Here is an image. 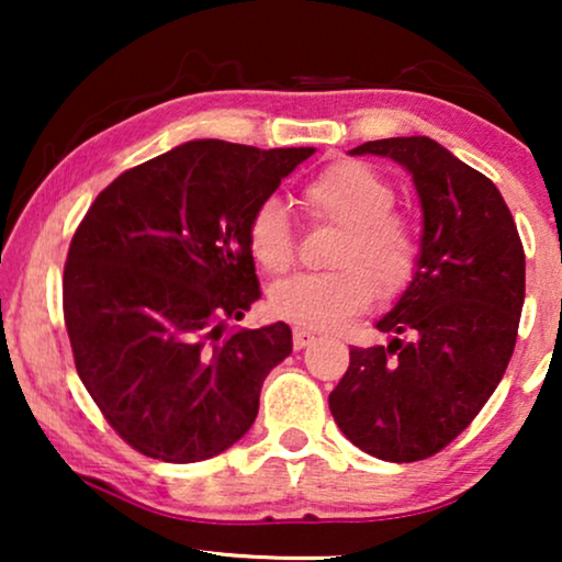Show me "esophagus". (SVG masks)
<instances>
[{"instance_id":"esophagus-1","label":"esophagus","mask_w":562,"mask_h":562,"mask_svg":"<svg viewBox=\"0 0 562 562\" xmlns=\"http://www.w3.org/2000/svg\"><path fill=\"white\" fill-rule=\"evenodd\" d=\"M312 340H314V335L310 333V329H304V327H294V348H296V350L306 348V345H310Z\"/></svg>"}]
</instances>
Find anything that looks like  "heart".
<instances>
[{
    "label": "heart",
    "instance_id": "b5f03b06",
    "mask_svg": "<svg viewBox=\"0 0 562 562\" xmlns=\"http://www.w3.org/2000/svg\"><path fill=\"white\" fill-rule=\"evenodd\" d=\"M394 187L360 160H337L306 181L302 202L314 220L333 222L340 235L329 250L333 271L299 273L271 289V310L314 329H335L356 317L373 294L394 299L409 286L419 263V240L396 214ZM250 256L279 276L294 263L296 245L289 214L276 199L258 204L248 222Z\"/></svg>",
    "mask_w": 562,
    "mask_h": 562
}]
</instances>
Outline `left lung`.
I'll list each match as a JSON object with an SVG mask.
<instances>
[{
  "instance_id": "obj_1",
  "label": "left lung",
  "mask_w": 562,
  "mask_h": 562,
  "mask_svg": "<svg viewBox=\"0 0 562 562\" xmlns=\"http://www.w3.org/2000/svg\"><path fill=\"white\" fill-rule=\"evenodd\" d=\"M350 153L402 164L425 220L417 273L375 322L396 337L350 348L329 412L368 456L414 463L456 440L502 381L525 304V248L494 181L440 143L386 137Z\"/></svg>"
}]
</instances>
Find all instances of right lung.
Listing matches in <instances>:
<instances>
[{"label": "right lung", "instance_id": "add662e5", "mask_svg": "<svg viewBox=\"0 0 562 562\" xmlns=\"http://www.w3.org/2000/svg\"><path fill=\"white\" fill-rule=\"evenodd\" d=\"M312 153L191 140L120 173L83 214L64 319L79 379L130 448L196 463L256 422L291 329L227 333L225 322L260 299L252 212Z\"/></svg>", "mask_w": 562, "mask_h": 562}]
</instances>
